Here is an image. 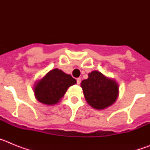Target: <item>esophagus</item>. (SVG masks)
Returning a JSON list of instances; mask_svg holds the SVG:
<instances>
[{"mask_svg": "<svg viewBox=\"0 0 150 150\" xmlns=\"http://www.w3.org/2000/svg\"><path fill=\"white\" fill-rule=\"evenodd\" d=\"M80 82H81V79H80V78H77V79H76V83L79 85V83H80Z\"/></svg>", "mask_w": 150, "mask_h": 150, "instance_id": "1", "label": "esophagus"}]
</instances>
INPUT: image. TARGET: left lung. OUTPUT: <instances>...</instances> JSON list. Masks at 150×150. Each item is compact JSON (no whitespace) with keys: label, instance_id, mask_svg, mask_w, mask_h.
<instances>
[{"label":"left lung","instance_id":"left-lung-1","mask_svg":"<svg viewBox=\"0 0 150 150\" xmlns=\"http://www.w3.org/2000/svg\"><path fill=\"white\" fill-rule=\"evenodd\" d=\"M88 76V79L81 83L87 103L98 110L114 104L119 96V86L114 79L107 77L98 71H91Z\"/></svg>","mask_w":150,"mask_h":150}]
</instances>
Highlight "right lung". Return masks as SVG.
<instances>
[{
	"instance_id": "obj_1",
	"label": "right lung",
	"mask_w": 150,
	"mask_h": 150,
	"mask_svg": "<svg viewBox=\"0 0 150 150\" xmlns=\"http://www.w3.org/2000/svg\"><path fill=\"white\" fill-rule=\"evenodd\" d=\"M76 83V79L70 74L58 68L52 69L42 79L36 82L34 95L36 99L42 104L55 105L62 100L67 88Z\"/></svg>"
}]
</instances>
